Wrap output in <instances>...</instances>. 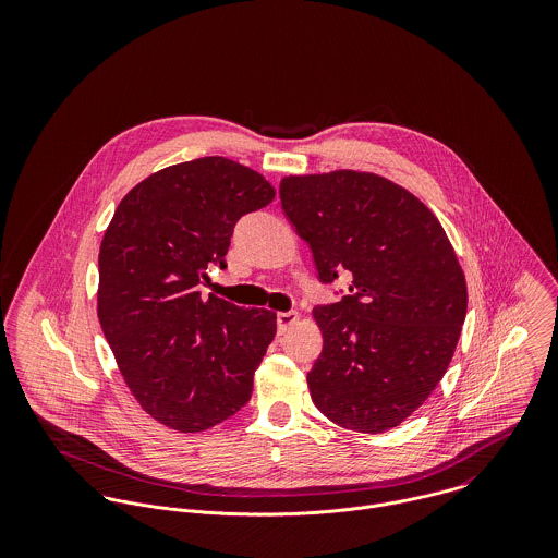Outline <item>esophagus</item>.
<instances>
[{
  "label": "esophagus",
  "instance_id": "obj_1",
  "mask_svg": "<svg viewBox=\"0 0 558 558\" xmlns=\"http://www.w3.org/2000/svg\"><path fill=\"white\" fill-rule=\"evenodd\" d=\"M299 319V312H279L277 314V326H279V332H286L294 322Z\"/></svg>",
  "mask_w": 558,
  "mask_h": 558
}]
</instances>
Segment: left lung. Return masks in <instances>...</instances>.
Listing matches in <instances>:
<instances>
[{
	"mask_svg": "<svg viewBox=\"0 0 558 558\" xmlns=\"http://www.w3.org/2000/svg\"><path fill=\"white\" fill-rule=\"evenodd\" d=\"M279 197L319 281L352 277L348 296L312 312L324 341L307 374L316 408L363 434L398 427L442 380L466 318L451 242L418 197L378 173L286 175Z\"/></svg>",
	"mask_w": 558,
	"mask_h": 558,
	"instance_id": "left-lung-1",
	"label": "left lung"
}]
</instances>
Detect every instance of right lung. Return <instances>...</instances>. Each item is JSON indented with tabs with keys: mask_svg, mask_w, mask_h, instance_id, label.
Listing matches in <instances>:
<instances>
[{
	"mask_svg": "<svg viewBox=\"0 0 558 558\" xmlns=\"http://www.w3.org/2000/svg\"><path fill=\"white\" fill-rule=\"evenodd\" d=\"M270 182L226 157L186 160L133 186L98 253V319L133 398L160 425L197 434L251 398L277 332L270 310L202 296L242 215L268 206Z\"/></svg>",
	"mask_w": 558,
	"mask_h": 558,
	"instance_id": "obj_1",
	"label": "right lung"
}]
</instances>
